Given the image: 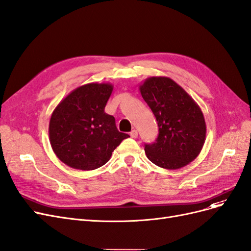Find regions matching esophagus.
<instances>
[{
    "label": "esophagus",
    "instance_id": "1",
    "mask_svg": "<svg viewBox=\"0 0 251 251\" xmlns=\"http://www.w3.org/2000/svg\"><path fill=\"white\" fill-rule=\"evenodd\" d=\"M130 136H131L132 138H137L138 133H137V131H136V130H133V131L130 133Z\"/></svg>",
    "mask_w": 251,
    "mask_h": 251
}]
</instances>
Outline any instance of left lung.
<instances>
[{
    "instance_id": "obj_1",
    "label": "left lung",
    "mask_w": 251,
    "mask_h": 251,
    "mask_svg": "<svg viewBox=\"0 0 251 251\" xmlns=\"http://www.w3.org/2000/svg\"><path fill=\"white\" fill-rule=\"evenodd\" d=\"M139 90L159 126L156 141L144 148L149 160L166 170L191 163L200 154L206 137V125L198 103L170 77H149Z\"/></svg>"
}]
</instances>
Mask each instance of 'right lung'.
<instances>
[{
    "label": "right lung",
    "mask_w": 251,
    "mask_h": 251,
    "mask_svg": "<svg viewBox=\"0 0 251 251\" xmlns=\"http://www.w3.org/2000/svg\"><path fill=\"white\" fill-rule=\"evenodd\" d=\"M109 82L74 89L60 101L49 123V139L60 161L75 170L92 171L107 163L124 139L115 118L104 112L112 94Z\"/></svg>",
    "instance_id": "obj_1"
}]
</instances>
